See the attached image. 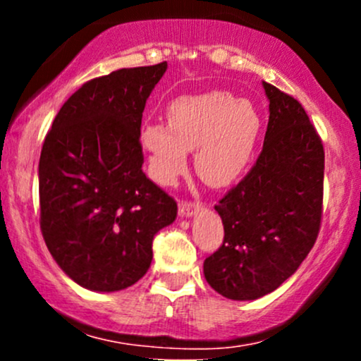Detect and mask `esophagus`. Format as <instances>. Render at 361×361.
<instances>
[{"label":"esophagus","mask_w":361,"mask_h":361,"mask_svg":"<svg viewBox=\"0 0 361 361\" xmlns=\"http://www.w3.org/2000/svg\"><path fill=\"white\" fill-rule=\"evenodd\" d=\"M202 207L198 204H195V202H180V215L181 217H193L195 214H198V210H200Z\"/></svg>","instance_id":"1"}]
</instances>
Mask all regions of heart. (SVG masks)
<instances>
[{
    "mask_svg": "<svg viewBox=\"0 0 361 361\" xmlns=\"http://www.w3.org/2000/svg\"><path fill=\"white\" fill-rule=\"evenodd\" d=\"M259 127L251 102L209 91L178 98L168 106V123H144L139 139L149 175L159 185H175L188 168L190 149H197L198 175L212 186H227L251 164Z\"/></svg>",
    "mask_w": 361,
    "mask_h": 361,
    "instance_id": "b5f03b06",
    "label": "heart"
}]
</instances>
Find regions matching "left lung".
<instances>
[{
  "label": "left lung",
  "mask_w": 361,
  "mask_h": 361,
  "mask_svg": "<svg viewBox=\"0 0 361 361\" xmlns=\"http://www.w3.org/2000/svg\"><path fill=\"white\" fill-rule=\"evenodd\" d=\"M270 118L251 171L215 205L224 243L204 261L205 280L231 300H255L290 279L316 243L324 147L290 94L263 82Z\"/></svg>",
  "instance_id": "8db88e82"
}]
</instances>
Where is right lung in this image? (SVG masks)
<instances>
[{"mask_svg":"<svg viewBox=\"0 0 361 361\" xmlns=\"http://www.w3.org/2000/svg\"><path fill=\"white\" fill-rule=\"evenodd\" d=\"M166 62L118 69L81 86L47 132L39 163L40 229L61 270L93 292L146 275L152 239L176 202L144 175L140 123Z\"/></svg>","mask_w":361,"mask_h":361,"instance_id":"1","label":"right lung"}]
</instances>
